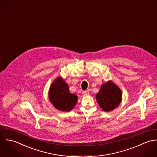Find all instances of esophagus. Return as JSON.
<instances>
[{"label": "esophagus", "mask_w": 157, "mask_h": 157, "mask_svg": "<svg viewBox=\"0 0 157 157\" xmlns=\"http://www.w3.org/2000/svg\"><path fill=\"white\" fill-rule=\"evenodd\" d=\"M82 94L84 96H88L89 94V92L88 91H83L82 92Z\"/></svg>", "instance_id": "1"}]
</instances>
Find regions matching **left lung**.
Here are the masks:
<instances>
[{"mask_svg":"<svg viewBox=\"0 0 157 157\" xmlns=\"http://www.w3.org/2000/svg\"><path fill=\"white\" fill-rule=\"evenodd\" d=\"M96 98L104 111L110 112L117 108L121 102L122 92L115 83L109 81L101 86Z\"/></svg>","mask_w":157,"mask_h":157,"instance_id":"obj_1","label":"left lung"}]
</instances>
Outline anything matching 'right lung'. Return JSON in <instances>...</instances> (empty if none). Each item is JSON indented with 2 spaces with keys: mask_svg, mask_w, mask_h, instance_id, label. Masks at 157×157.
I'll return each mask as SVG.
<instances>
[{
  "mask_svg": "<svg viewBox=\"0 0 157 157\" xmlns=\"http://www.w3.org/2000/svg\"><path fill=\"white\" fill-rule=\"evenodd\" d=\"M48 97L53 105L60 111L72 110L78 101L77 95L70 92L69 88L61 77L56 78L50 86Z\"/></svg>",
  "mask_w": 157,
  "mask_h": 157,
  "instance_id": "right-lung-1",
  "label": "right lung"
}]
</instances>
